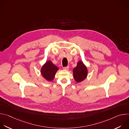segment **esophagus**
I'll return each instance as SVG.
<instances>
[{
    "label": "esophagus",
    "mask_w": 129,
    "mask_h": 129,
    "mask_svg": "<svg viewBox=\"0 0 129 129\" xmlns=\"http://www.w3.org/2000/svg\"><path fill=\"white\" fill-rule=\"evenodd\" d=\"M69 68V66L65 67H64V68H63V69H64V70H68Z\"/></svg>",
    "instance_id": "34e87169"
}]
</instances>
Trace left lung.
Instances as JSON below:
<instances>
[{
    "label": "left lung",
    "instance_id": "obj_1",
    "mask_svg": "<svg viewBox=\"0 0 129 129\" xmlns=\"http://www.w3.org/2000/svg\"><path fill=\"white\" fill-rule=\"evenodd\" d=\"M72 72L73 78L78 83L83 82L88 76V69L82 61H78L77 66L73 69Z\"/></svg>",
    "mask_w": 129,
    "mask_h": 129
}]
</instances>
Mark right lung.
<instances>
[{
  "mask_svg": "<svg viewBox=\"0 0 129 129\" xmlns=\"http://www.w3.org/2000/svg\"><path fill=\"white\" fill-rule=\"evenodd\" d=\"M59 68L50 61H47L41 68V73L43 78L48 82H52L59 70Z\"/></svg>",
  "mask_w": 129,
  "mask_h": 129,
  "instance_id": "right-lung-1",
  "label": "right lung"
}]
</instances>
